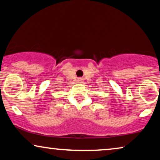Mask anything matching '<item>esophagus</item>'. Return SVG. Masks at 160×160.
<instances>
[{
	"mask_svg": "<svg viewBox=\"0 0 160 160\" xmlns=\"http://www.w3.org/2000/svg\"><path fill=\"white\" fill-rule=\"evenodd\" d=\"M78 82H80V83H82V82H83V78H78Z\"/></svg>",
	"mask_w": 160,
	"mask_h": 160,
	"instance_id": "obj_1",
	"label": "esophagus"
}]
</instances>
